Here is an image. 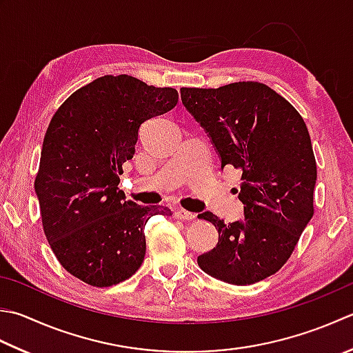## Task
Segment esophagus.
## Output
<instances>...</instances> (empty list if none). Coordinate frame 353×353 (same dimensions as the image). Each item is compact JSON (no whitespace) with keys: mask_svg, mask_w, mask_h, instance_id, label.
I'll return each instance as SVG.
<instances>
[{"mask_svg":"<svg viewBox=\"0 0 353 353\" xmlns=\"http://www.w3.org/2000/svg\"><path fill=\"white\" fill-rule=\"evenodd\" d=\"M176 217L181 219V220H196L197 216L194 212H190V211H185V210H177Z\"/></svg>","mask_w":353,"mask_h":353,"instance_id":"obj_1","label":"esophagus"}]
</instances>
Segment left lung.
Instances as JSON below:
<instances>
[{"label": "left lung", "mask_w": 353, "mask_h": 353, "mask_svg": "<svg viewBox=\"0 0 353 353\" xmlns=\"http://www.w3.org/2000/svg\"><path fill=\"white\" fill-rule=\"evenodd\" d=\"M186 110L200 122L226 165L241 171L239 199L245 220L225 225L219 243L197 257L211 277L252 285L286 263L314 216L316 162L301 114L271 87L241 81L219 88H181Z\"/></svg>", "instance_id": "obj_1"}]
</instances>
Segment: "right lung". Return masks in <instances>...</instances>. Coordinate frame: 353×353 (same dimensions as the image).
I'll return each instance as SVG.
<instances>
[{
  "label": "right lung",
  "mask_w": 353,
  "mask_h": 353,
  "mask_svg": "<svg viewBox=\"0 0 353 353\" xmlns=\"http://www.w3.org/2000/svg\"><path fill=\"white\" fill-rule=\"evenodd\" d=\"M179 93L128 74H107L62 102L46 131L34 191L44 234L61 266L90 286L125 281L145 257V225L171 216L117 188L141 123L176 107Z\"/></svg>",
  "instance_id": "add662e5"
}]
</instances>
